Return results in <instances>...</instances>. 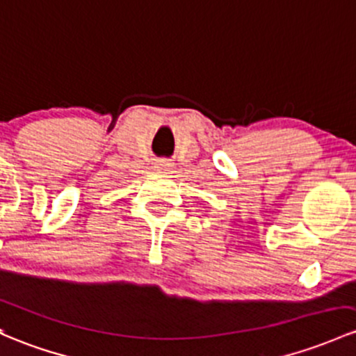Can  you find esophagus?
Wrapping results in <instances>:
<instances>
[{"mask_svg":"<svg viewBox=\"0 0 356 356\" xmlns=\"http://www.w3.org/2000/svg\"><path fill=\"white\" fill-rule=\"evenodd\" d=\"M155 168L159 172H167L168 168H170V163H168L167 160H159V162L155 163Z\"/></svg>","mask_w":356,"mask_h":356,"instance_id":"1","label":"esophagus"}]
</instances>
